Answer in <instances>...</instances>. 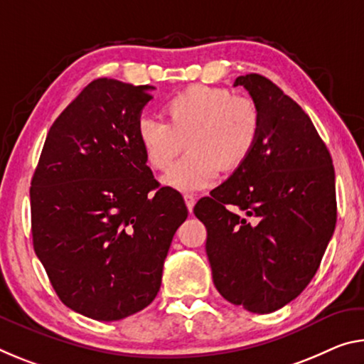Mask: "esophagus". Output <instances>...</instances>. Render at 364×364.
<instances>
[{
  "label": "esophagus",
  "instance_id": "34e87169",
  "mask_svg": "<svg viewBox=\"0 0 364 364\" xmlns=\"http://www.w3.org/2000/svg\"><path fill=\"white\" fill-rule=\"evenodd\" d=\"M184 203H186L188 210H189V213H191V212H193V209H194L196 199L193 198V196H189V194H184Z\"/></svg>",
  "mask_w": 364,
  "mask_h": 364
}]
</instances>
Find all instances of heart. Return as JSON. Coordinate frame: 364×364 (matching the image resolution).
Segmentation results:
<instances>
[{
  "label": "heart",
  "instance_id": "obj_1",
  "mask_svg": "<svg viewBox=\"0 0 364 364\" xmlns=\"http://www.w3.org/2000/svg\"><path fill=\"white\" fill-rule=\"evenodd\" d=\"M164 119L144 114L136 123L137 142L146 161L164 171L186 141L188 154L164 176L166 186L183 193L210 188L222 166L245 164L261 134V112L247 97L210 85H191L165 102Z\"/></svg>",
  "mask_w": 364,
  "mask_h": 364
}]
</instances>
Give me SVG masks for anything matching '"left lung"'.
Masks as SVG:
<instances>
[{
    "label": "left lung",
    "instance_id": "1",
    "mask_svg": "<svg viewBox=\"0 0 364 364\" xmlns=\"http://www.w3.org/2000/svg\"><path fill=\"white\" fill-rule=\"evenodd\" d=\"M261 112L255 151L194 207L213 285L256 314L284 308L313 279L337 222L336 173L313 121L259 74L236 77ZM235 205L237 212L226 209Z\"/></svg>",
    "mask_w": 364,
    "mask_h": 364
}]
</instances>
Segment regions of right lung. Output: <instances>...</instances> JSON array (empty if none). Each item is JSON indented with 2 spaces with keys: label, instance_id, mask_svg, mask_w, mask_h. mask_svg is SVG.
Listing matches in <instances>:
<instances>
[{
  "label": "right lung",
  "instance_id": "add662e5",
  "mask_svg": "<svg viewBox=\"0 0 364 364\" xmlns=\"http://www.w3.org/2000/svg\"><path fill=\"white\" fill-rule=\"evenodd\" d=\"M152 85L97 79L51 126L31 186L33 250L56 295L95 321L157 296L183 198L159 188L136 123Z\"/></svg>",
  "mask_w": 364,
  "mask_h": 364
}]
</instances>
